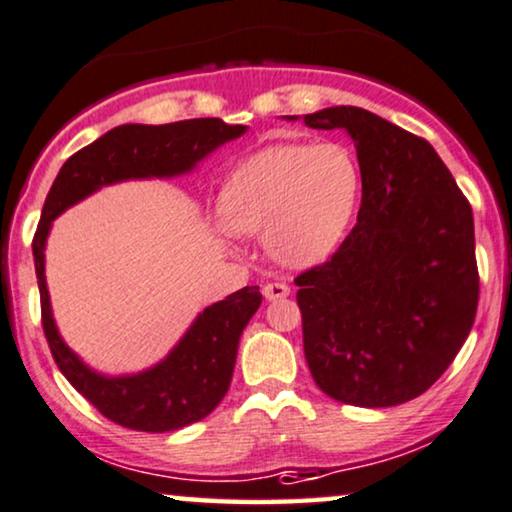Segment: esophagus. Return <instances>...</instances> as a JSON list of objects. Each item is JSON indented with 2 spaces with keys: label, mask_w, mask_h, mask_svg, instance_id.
Returning a JSON list of instances; mask_svg holds the SVG:
<instances>
[{
  "label": "esophagus",
  "mask_w": 512,
  "mask_h": 512,
  "mask_svg": "<svg viewBox=\"0 0 512 512\" xmlns=\"http://www.w3.org/2000/svg\"><path fill=\"white\" fill-rule=\"evenodd\" d=\"M290 295V288L285 283H267L264 285V297L269 299V302H276V299H283Z\"/></svg>",
  "instance_id": "34e87169"
}]
</instances>
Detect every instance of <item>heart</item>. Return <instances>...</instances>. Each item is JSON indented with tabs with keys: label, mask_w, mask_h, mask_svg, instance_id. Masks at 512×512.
I'll return each mask as SVG.
<instances>
[{
	"label": "heart",
	"mask_w": 512,
	"mask_h": 512,
	"mask_svg": "<svg viewBox=\"0 0 512 512\" xmlns=\"http://www.w3.org/2000/svg\"><path fill=\"white\" fill-rule=\"evenodd\" d=\"M358 196L360 168L349 147L281 142L231 170L220 199L224 234H267L274 260L313 267L342 243Z\"/></svg>",
	"instance_id": "1"
}]
</instances>
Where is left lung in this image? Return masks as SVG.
<instances>
[{
    "label": "left lung",
    "instance_id": "obj_1",
    "mask_svg": "<svg viewBox=\"0 0 512 512\" xmlns=\"http://www.w3.org/2000/svg\"><path fill=\"white\" fill-rule=\"evenodd\" d=\"M304 124L344 128L363 180L356 227L295 278L311 377L346 405L407 403L442 377L473 327V210L419 135L346 105Z\"/></svg>",
    "mask_w": 512,
    "mask_h": 512
}]
</instances>
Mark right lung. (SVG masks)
<instances>
[{"label": "right lung", "mask_w": 512, "mask_h": 512, "mask_svg": "<svg viewBox=\"0 0 512 512\" xmlns=\"http://www.w3.org/2000/svg\"><path fill=\"white\" fill-rule=\"evenodd\" d=\"M243 133L245 126H229L213 117L163 126H117L63 163L44 201L42 220L32 238V255L51 356L65 379L102 417L131 431H177L208 417L220 405L234 374L238 339L262 304L260 288L248 285L203 309L180 344L152 370L131 377H102L67 349L53 323L44 278V245L51 222L65 208L112 182L187 173L215 147Z\"/></svg>", "instance_id": "right-lung-1"}]
</instances>
